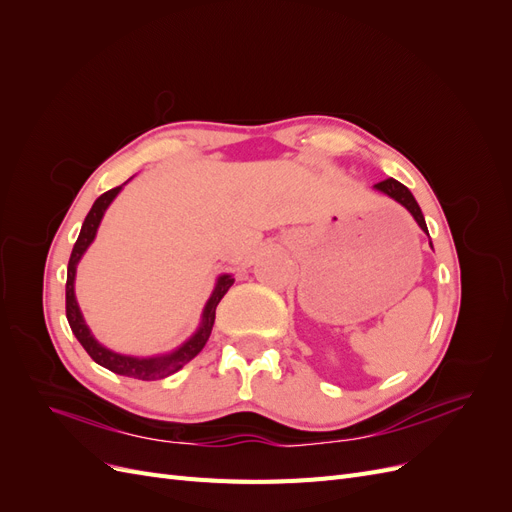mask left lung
Listing matches in <instances>:
<instances>
[{"label":"left lung","mask_w":512,"mask_h":512,"mask_svg":"<svg viewBox=\"0 0 512 512\" xmlns=\"http://www.w3.org/2000/svg\"><path fill=\"white\" fill-rule=\"evenodd\" d=\"M374 190L382 192L384 196L393 198L395 203H399L401 207H404V209L412 215L414 222H416L418 226H421V230L427 232V224H425V218H423V211H421V207H418L416 198L412 196V192L406 188L404 183H399V181H395V179H386V181L376 183ZM427 237H429V232H427ZM429 245H431V241H429Z\"/></svg>","instance_id":"left-lung-1"}]
</instances>
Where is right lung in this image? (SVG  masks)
<instances>
[{
    "mask_svg": "<svg viewBox=\"0 0 512 512\" xmlns=\"http://www.w3.org/2000/svg\"><path fill=\"white\" fill-rule=\"evenodd\" d=\"M123 185H126V183H123ZM123 185L104 192L96 200L94 207L89 209L87 218H85V222L81 226L79 239H76V243L72 247L70 262H68L66 318L70 322V329H72L74 337L79 339L81 346L87 350V354L98 365L111 369L113 374L136 378V380H162V378L173 376L175 371H179L185 363H190L194 356L205 348L207 339L211 335V329H213V322H215V307H218V303L222 301V297L228 292V288L235 284V277H232L230 273L218 275V280H215V288L211 292V297L205 303L203 316H200L198 329L192 333L190 339H185V342L179 348H175V350H170L166 354H156V356H134V354L115 352L111 348H106L104 344H100L98 339L94 337V333H91V329L87 327V322H85L83 312H81V307H79V301H76L74 280H76V267H79V262H81L83 254L89 250V245L94 243V239L98 235L100 222L104 218V213H106L108 207H111V203L117 198V194L121 192Z\"/></svg>",
    "mask_w": 512,
    "mask_h": 512,
    "instance_id": "add662e5",
    "label": "right lung"
}]
</instances>
